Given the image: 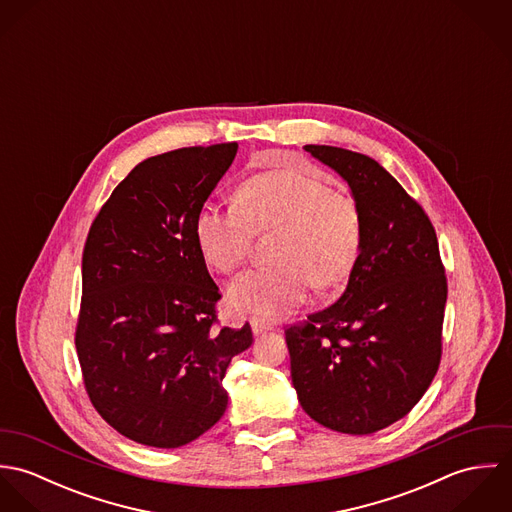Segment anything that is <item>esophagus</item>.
Segmentation results:
<instances>
[{
  "label": "esophagus",
  "instance_id": "1",
  "mask_svg": "<svg viewBox=\"0 0 512 512\" xmlns=\"http://www.w3.org/2000/svg\"><path fill=\"white\" fill-rule=\"evenodd\" d=\"M250 327H252V333H254V335H262V333L274 329V325H270V323H266V321H260V319H252V321H250Z\"/></svg>",
  "mask_w": 512,
  "mask_h": 512
}]
</instances>
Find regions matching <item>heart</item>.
Masks as SVG:
<instances>
[{"label":"heart","instance_id":"obj_1","mask_svg":"<svg viewBox=\"0 0 512 512\" xmlns=\"http://www.w3.org/2000/svg\"><path fill=\"white\" fill-rule=\"evenodd\" d=\"M278 228L268 268L248 270L228 286V305L238 313L280 319L309 290L343 284L361 254L363 222L357 203L333 191L303 165L280 167L246 179L238 209L205 205L195 219L201 256L222 274L236 270L250 244V230Z\"/></svg>","mask_w":512,"mask_h":512}]
</instances>
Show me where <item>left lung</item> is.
Listing matches in <instances>:
<instances>
[{"label":"left lung","mask_w":512,"mask_h":512,"mask_svg":"<svg viewBox=\"0 0 512 512\" xmlns=\"http://www.w3.org/2000/svg\"><path fill=\"white\" fill-rule=\"evenodd\" d=\"M305 151L347 181L363 240L343 295L286 329L293 388L317 424L366 436L404 418L438 372L445 270L428 215L378 161Z\"/></svg>","instance_id":"obj_1"}]
</instances>
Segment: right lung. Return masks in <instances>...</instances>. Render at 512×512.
Here are the masks:
<instances>
[{
    "mask_svg": "<svg viewBox=\"0 0 512 512\" xmlns=\"http://www.w3.org/2000/svg\"><path fill=\"white\" fill-rule=\"evenodd\" d=\"M238 144L183 147L138 163L92 222L82 254L76 353L98 414L122 436L173 449L226 410L222 378L252 329H220L219 288L195 219Z\"/></svg>",
    "mask_w": 512,
    "mask_h": 512,
    "instance_id": "right-lung-1",
    "label": "right lung"
}]
</instances>
